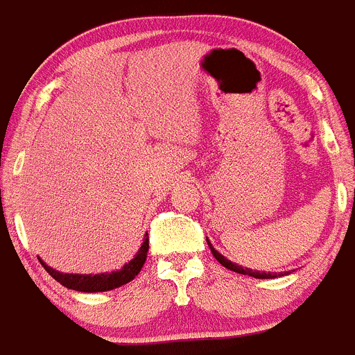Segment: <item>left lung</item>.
<instances>
[{
	"label": "left lung",
	"mask_w": 355,
	"mask_h": 355,
	"mask_svg": "<svg viewBox=\"0 0 355 355\" xmlns=\"http://www.w3.org/2000/svg\"><path fill=\"white\" fill-rule=\"evenodd\" d=\"M207 246L211 248V253L214 255V259L220 262L222 266H225L227 269H230V271L234 272H239V275H248V276H253V278H276V276H282V272H260V271H253V269H248V268H241V266L234 264V262H230V260H227L225 257L222 255V253H218L216 250L213 248V245H211L209 241H207ZM288 275V272H287Z\"/></svg>",
	"instance_id": "obj_1"
}]
</instances>
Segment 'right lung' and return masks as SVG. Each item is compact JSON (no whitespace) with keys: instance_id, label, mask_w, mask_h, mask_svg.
Listing matches in <instances>:
<instances>
[{"instance_id":"1","label":"right lung","mask_w":355,"mask_h":355,"mask_svg":"<svg viewBox=\"0 0 355 355\" xmlns=\"http://www.w3.org/2000/svg\"><path fill=\"white\" fill-rule=\"evenodd\" d=\"M149 250V239L148 234H146V239L142 243L141 250L137 252V255L130 260L128 264L123 266L119 271H114L110 275H64V272L54 271L52 268H49L47 264L42 262V266L45 268V271L52 276V278L60 282L63 287L71 288V291L77 292H105L112 291V288H118L121 285L132 282L135 276L141 272L142 266L146 262V255H148Z\"/></svg>"}]
</instances>
